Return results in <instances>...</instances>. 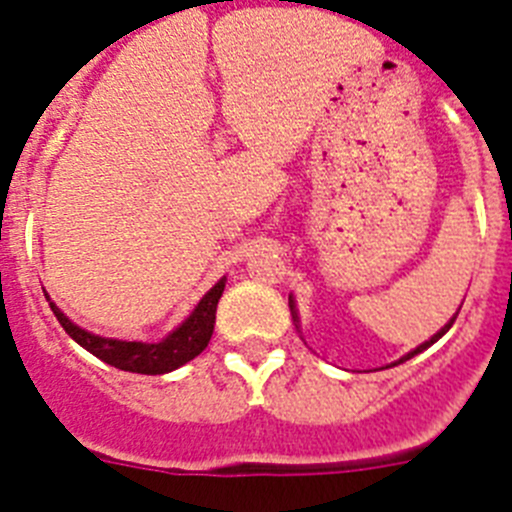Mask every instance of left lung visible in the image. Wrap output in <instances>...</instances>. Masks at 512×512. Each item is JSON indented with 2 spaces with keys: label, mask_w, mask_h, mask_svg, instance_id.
<instances>
[{
  "label": "left lung",
  "mask_w": 512,
  "mask_h": 512,
  "mask_svg": "<svg viewBox=\"0 0 512 512\" xmlns=\"http://www.w3.org/2000/svg\"><path fill=\"white\" fill-rule=\"evenodd\" d=\"M290 303V313H293V321H296L298 319V316H296V308H293V301H288ZM459 313V311H457ZM454 321H457V316H454V319H451L449 321V324H446L444 326V329H441L439 331V334H434V336H431V339H428V342H423L421 344V347H416V349H413V352H408V354H405V357L403 359H398V365H400V362H405V359H411V357H416V354L418 352H423V349H426V347H431V344H434V342H439V339H441V336H444L446 334V331H449L451 329V324H454Z\"/></svg>",
  "instance_id": "8db88e82"
}]
</instances>
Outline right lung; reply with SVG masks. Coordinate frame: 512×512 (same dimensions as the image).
Listing matches in <instances>:
<instances>
[{
    "mask_svg": "<svg viewBox=\"0 0 512 512\" xmlns=\"http://www.w3.org/2000/svg\"><path fill=\"white\" fill-rule=\"evenodd\" d=\"M224 293V278L214 285L199 301V306L193 308L191 316L178 326L173 334H168L163 342L158 344H142V342H119V339H107V336H96L91 331L81 329L73 321L63 316V311L55 303H50V311L55 313V319L61 321L66 334L73 342H78L84 349H89L94 357L101 362L117 367L124 372H140V375H163V372H173L181 365L191 362L193 357H199L209 344L211 334H214L216 321V303Z\"/></svg>",
    "mask_w": 512,
    "mask_h": 512,
    "instance_id": "right-lung-1",
    "label": "right lung"
}]
</instances>
